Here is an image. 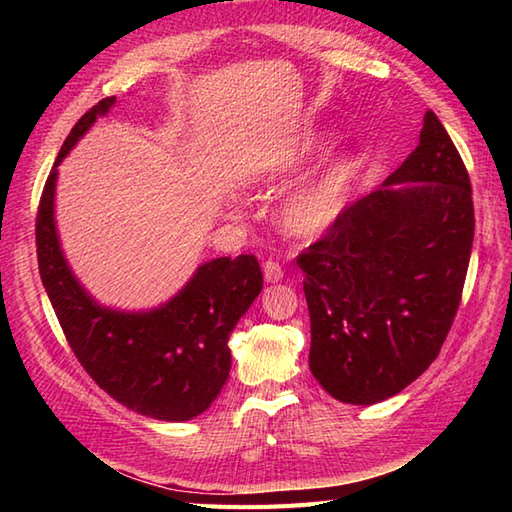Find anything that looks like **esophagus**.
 I'll return each instance as SVG.
<instances>
[{
  "instance_id": "esophagus-1",
  "label": "esophagus",
  "mask_w": 512,
  "mask_h": 512,
  "mask_svg": "<svg viewBox=\"0 0 512 512\" xmlns=\"http://www.w3.org/2000/svg\"><path fill=\"white\" fill-rule=\"evenodd\" d=\"M264 277L268 284H277V281L284 279V268L279 266V262H273V259H268L264 264Z\"/></svg>"
}]
</instances>
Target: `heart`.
Masks as SVG:
<instances>
[{
	"label": "heart",
	"instance_id": "heart-1",
	"mask_svg": "<svg viewBox=\"0 0 512 512\" xmlns=\"http://www.w3.org/2000/svg\"><path fill=\"white\" fill-rule=\"evenodd\" d=\"M317 151L312 143L268 165L257 180L264 184L281 182L306 165ZM354 160L347 154H334L323 165L292 189L279 206V222L292 235H314L328 228L341 213L347 191L354 180Z\"/></svg>",
	"mask_w": 512,
	"mask_h": 512
}]
</instances>
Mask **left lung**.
I'll list each match as a JSON object with an SVG mask.
<instances>
[{
	"label": "left lung",
	"instance_id": "left-lung-1",
	"mask_svg": "<svg viewBox=\"0 0 512 512\" xmlns=\"http://www.w3.org/2000/svg\"><path fill=\"white\" fill-rule=\"evenodd\" d=\"M475 233L469 171L431 110L409 158L297 257L310 372L330 396L374 405L440 354Z\"/></svg>",
	"mask_w": 512,
	"mask_h": 512
}]
</instances>
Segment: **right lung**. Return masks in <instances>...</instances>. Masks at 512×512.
Segmentation results:
<instances>
[{
	"instance_id": "right-lung-1",
	"label": "right lung",
	"mask_w": 512,
	"mask_h": 512,
	"mask_svg": "<svg viewBox=\"0 0 512 512\" xmlns=\"http://www.w3.org/2000/svg\"><path fill=\"white\" fill-rule=\"evenodd\" d=\"M116 96L96 103L72 127L43 187L37 211V259L61 330L94 383L143 416L182 422L200 416L231 372L228 336L262 292L255 255L202 264L176 297L149 312L96 303L65 262L54 226L57 167Z\"/></svg>"
}]
</instances>
